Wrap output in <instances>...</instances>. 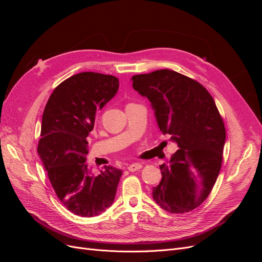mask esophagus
Instances as JSON below:
<instances>
[{
	"label": "esophagus",
	"mask_w": 262,
	"mask_h": 262,
	"mask_svg": "<svg viewBox=\"0 0 262 262\" xmlns=\"http://www.w3.org/2000/svg\"><path fill=\"white\" fill-rule=\"evenodd\" d=\"M141 168H142V164H140V163H133V164H130L128 166L129 171H137Z\"/></svg>",
	"instance_id": "esophagus-1"
}]
</instances>
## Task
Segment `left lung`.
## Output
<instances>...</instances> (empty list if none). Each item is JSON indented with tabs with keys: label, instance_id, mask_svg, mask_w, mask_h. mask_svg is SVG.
I'll return each instance as SVG.
<instances>
[{
	"label": "left lung",
	"instance_id": "1",
	"mask_svg": "<svg viewBox=\"0 0 262 262\" xmlns=\"http://www.w3.org/2000/svg\"><path fill=\"white\" fill-rule=\"evenodd\" d=\"M131 82L150 101L158 128L179 147L160 166L153 199L169 213L192 211L210 194L223 160L226 133L215 102L200 83L167 69Z\"/></svg>",
	"mask_w": 262,
	"mask_h": 262
}]
</instances>
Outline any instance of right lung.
Listing matches in <instances>:
<instances>
[{"instance_id": "right-lung-1", "label": "right lung", "mask_w": 262, "mask_h": 262, "mask_svg": "<svg viewBox=\"0 0 262 262\" xmlns=\"http://www.w3.org/2000/svg\"><path fill=\"white\" fill-rule=\"evenodd\" d=\"M118 89L116 76L78 73L53 91L45 108L38 154L60 201L78 216H97L115 200L122 170L108 165L94 175L86 138Z\"/></svg>"}]
</instances>
